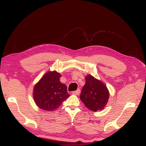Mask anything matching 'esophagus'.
Instances as JSON below:
<instances>
[{"label":"esophagus","instance_id":"obj_1","mask_svg":"<svg viewBox=\"0 0 146 146\" xmlns=\"http://www.w3.org/2000/svg\"><path fill=\"white\" fill-rule=\"evenodd\" d=\"M72 93H73V95H78L80 93V89H78L77 90H75V91H73V92H72Z\"/></svg>","mask_w":146,"mask_h":146}]
</instances>
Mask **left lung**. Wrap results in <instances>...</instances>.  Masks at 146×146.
Wrapping results in <instances>:
<instances>
[{
  "instance_id": "1",
  "label": "left lung",
  "mask_w": 146,
  "mask_h": 146,
  "mask_svg": "<svg viewBox=\"0 0 146 146\" xmlns=\"http://www.w3.org/2000/svg\"><path fill=\"white\" fill-rule=\"evenodd\" d=\"M85 80L86 84L82 90L80 100L92 111L103 110L109 99V91L106 86L91 75H87Z\"/></svg>"
}]
</instances>
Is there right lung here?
<instances>
[{"label": "right lung", "mask_w": 146, "mask_h": 146, "mask_svg": "<svg viewBox=\"0 0 146 146\" xmlns=\"http://www.w3.org/2000/svg\"><path fill=\"white\" fill-rule=\"evenodd\" d=\"M61 76L56 71H48L33 87L34 102L40 109L53 111L70 96L66 86L60 82Z\"/></svg>", "instance_id": "obj_1"}]
</instances>
